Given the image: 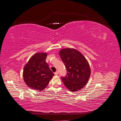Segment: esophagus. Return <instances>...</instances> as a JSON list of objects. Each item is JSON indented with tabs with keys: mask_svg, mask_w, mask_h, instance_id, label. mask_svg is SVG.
<instances>
[{
	"mask_svg": "<svg viewBox=\"0 0 121 121\" xmlns=\"http://www.w3.org/2000/svg\"><path fill=\"white\" fill-rule=\"evenodd\" d=\"M58 74V71H56V72L54 73V75H57Z\"/></svg>",
	"mask_w": 121,
	"mask_h": 121,
	"instance_id": "1",
	"label": "esophagus"
}]
</instances>
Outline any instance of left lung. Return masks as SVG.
<instances>
[{
	"instance_id": "8db88e82",
	"label": "left lung",
	"mask_w": 121,
	"mask_h": 121,
	"mask_svg": "<svg viewBox=\"0 0 121 121\" xmlns=\"http://www.w3.org/2000/svg\"><path fill=\"white\" fill-rule=\"evenodd\" d=\"M59 53L67 71L66 76L61 77L65 86L72 92L82 89L89 80L91 74L88 62L75 49H62Z\"/></svg>"
}]
</instances>
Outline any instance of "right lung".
<instances>
[{"instance_id":"right-lung-1","label":"right lung","mask_w":121,"mask_h":121,"mask_svg":"<svg viewBox=\"0 0 121 121\" xmlns=\"http://www.w3.org/2000/svg\"><path fill=\"white\" fill-rule=\"evenodd\" d=\"M47 53H36L25 65L23 78L26 85L31 88L43 90L48 85L54 74L45 60Z\"/></svg>"}]
</instances>
